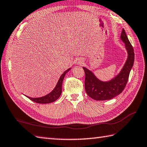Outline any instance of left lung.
<instances>
[{
    "instance_id": "8db88e82",
    "label": "left lung",
    "mask_w": 147,
    "mask_h": 147,
    "mask_svg": "<svg viewBox=\"0 0 147 147\" xmlns=\"http://www.w3.org/2000/svg\"><path fill=\"white\" fill-rule=\"evenodd\" d=\"M121 39L125 44L128 58L124 66L117 76L109 81H102L94 76L87 68L83 67L85 72L84 88L87 94L97 101L111 100L123 91L128 80L129 73L134 63V50L124 29H123Z\"/></svg>"
}]
</instances>
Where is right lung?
<instances>
[{"label": "right lung", "instance_id": "obj_1", "mask_svg": "<svg viewBox=\"0 0 147 147\" xmlns=\"http://www.w3.org/2000/svg\"><path fill=\"white\" fill-rule=\"evenodd\" d=\"M71 69V68L67 69L66 71H64V73L61 75L59 81H58L57 83L56 84V87L54 88V90L47 94V95L42 97L40 98H30L29 96H27L28 98H29L30 100L32 101H34L37 103H40V104H47L53 103V102L57 100L58 98L61 96V94L62 93V84L63 81L64 80V78L65 76V74Z\"/></svg>", "mask_w": 147, "mask_h": 147}]
</instances>
